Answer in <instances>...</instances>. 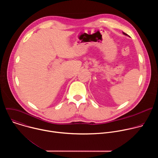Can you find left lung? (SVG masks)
Segmentation results:
<instances>
[{"label": "left lung", "mask_w": 158, "mask_h": 158, "mask_svg": "<svg viewBox=\"0 0 158 158\" xmlns=\"http://www.w3.org/2000/svg\"><path fill=\"white\" fill-rule=\"evenodd\" d=\"M124 35H127V34H126V33H124Z\"/></svg>", "instance_id": "obj_1"}]
</instances>
